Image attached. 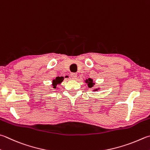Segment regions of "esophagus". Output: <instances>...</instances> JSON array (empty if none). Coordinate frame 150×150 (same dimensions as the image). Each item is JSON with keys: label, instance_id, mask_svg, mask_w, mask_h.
<instances>
[{"label": "esophagus", "instance_id": "esophagus-1", "mask_svg": "<svg viewBox=\"0 0 150 150\" xmlns=\"http://www.w3.org/2000/svg\"><path fill=\"white\" fill-rule=\"evenodd\" d=\"M77 76H78V74H76V73H72L71 74V77L73 80H76V79L77 78Z\"/></svg>", "mask_w": 150, "mask_h": 150}]
</instances>
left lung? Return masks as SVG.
Masks as SVG:
<instances>
[{"label": "left lung", "mask_w": 150, "mask_h": 150, "mask_svg": "<svg viewBox=\"0 0 150 150\" xmlns=\"http://www.w3.org/2000/svg\"><path fill=\"white\" fill-rule=\"evenodd\" d=\"M85 81H86V83L87 84V86H88L89 88H92V87L95 86V83L94 82V81H93V80H92L91 78L86 79V80H85ZM99 89H100L99 87H98V88H96L95 89H93V91H97Z\"/></svg>", "instance_id": "obj_1"}]
</instances>
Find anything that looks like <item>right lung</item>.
I'll return each mask as SVG.
<instances>
[{"instance_id": "1", "label": "right lung", "mask_w": 150, "mask_h": 150, "mask_svg": "<svg viewBox=\"0 0 150 150\" xmlns=\"http://www.w3.org/2000/svg\"><path fill=\"white\" fill-rule=\"evenodd\" d=\"M63 80H64V77H63V76H61V77H59V76H58V77L56 78L55 80H53V81H52V86L53 87V88H54V89L57 88V85L60 84Z\"/></svg>"}]
</instances>
